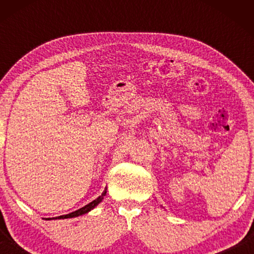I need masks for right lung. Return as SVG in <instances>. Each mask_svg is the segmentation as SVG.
<instances>
[{"label":"right lung","instance_id":"add662e5","mask_svg":"<svg viewBox=\"0 0 254 254\" xmlns=\"http://www.w3.org/2000/svg\"><path fill=\"white\" fill-rule=\"evenodd\" d=\"M106 190H107V189L105 187V190H104V192L102 193V195L97 197L96 200H93L92 202H90V203L86 204V206L79 208V209L72 211V213H69L67 215H62V216H59V217H55V218H59V220H60V218H71V217H77V216H81V215H83V214L89 213V211L92 210L93 208L97 206V204L102 202V200L104 199V196L106 195Z\"/></svg>","mask_w":254,"mask_h":254}]
</instances>
